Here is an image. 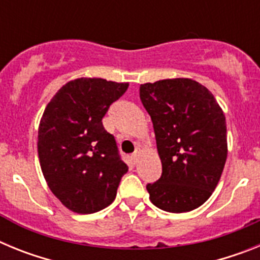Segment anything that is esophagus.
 Wrapping results in <instances>:
<instances>
[{"label":"esophagus","instance_id":"esophagus-1","mask_svg":"<svg viewBox=\"0 0 260 260\" xmlns=\"http://www.w3.org/2000/svg\"><path fill=\"white\" fill-rule=\"evenodd\" d=\"M141 152H142V150L139 148V147H138L137 150H135V152L133 153L132 158H133V162H134V164H137V162L139 161V156H141Z\"/></svg>","mask_w":260,"mask_h":260}]
</instances>
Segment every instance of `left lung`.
Listing matches in <instances>:
<instances>
[{"label":"left lung","instance_id":"1","mask_svg":"<svg viewBox=\"0 0 260 260\" xmlns=\"http://www.w3.org/2000/svg\"><path fill=\"white\" fill-rule=\"evenodd\" d=\"M139 95L162 165L161 177L147 185L151 202L173 213L198 208L212 195L226 161L224 112L206 87L189 78L141 84Z\"/></svg>","mask_w":260,"mask_h":260}]
</instances>
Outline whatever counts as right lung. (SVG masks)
Instances as JSON below:
<instances>
[{
	"mask_svg": "<svg viewBox=\"0 0 260 260\" xmlns=\"http://www.w3.org/2000/svg\"><path fill=\"white\" fill-rule=\"evenodd\" d=\"M127 87L102 78L70 80L43 113L38 134L41 171L53 194L73 212L108 207L128 171L102 122Z\"/></svg>",
	"mask_w": 260,
	"mask_h": 260,
	"instance_id": "add662e5",
	"label": "right lung"
}]
</instances>
